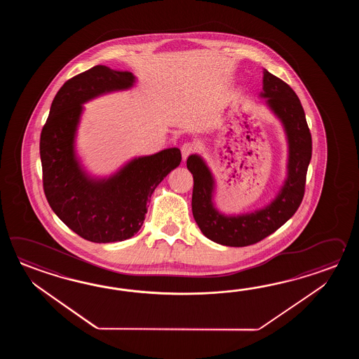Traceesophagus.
I'll use <instances>...</instances> for the list:
<instances>
[{"instance_id":"34e87169","label":"esophagus","mask_w":359,"mask_h":359,"mask_svg":"<svg viewBox=\"0 0 359 359\" xmlns=\"http://www.w3.org/2000/svg\"><path fill=\"white\" fill-rule=\"evenodd\" d=\"M194 151H195V145H194V144H191V142L183 144L182 147H181L183 161H186Z\"/></svg>"}]
</instances>
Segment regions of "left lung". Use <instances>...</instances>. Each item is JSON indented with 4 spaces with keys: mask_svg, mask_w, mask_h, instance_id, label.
Listing matches in <instances>:
<instances>
[{
    "mask_svg": "<svg viewBox=\"0 0 359 359\" xmlns=\"http://www.w3.org/2000/svg\"><path fill=\"white\" fill-rule=\"evenodd\" d=\"M260 99L283 126L287 142L286 177L275 198L252 212L226 214L215 204L217 181L204 158L192 154L187 169L194 176L192 214L198 229L217 244L241 248L255 244L290 219L304 196L305 177L312 158V136L304 109L289 84L263 70Z\"/></svg>",
    "mask_w": 359,
    "mask_h": 359,
    "instance_id": "obj_1",
    "label": "left lung"
}]
</instances>
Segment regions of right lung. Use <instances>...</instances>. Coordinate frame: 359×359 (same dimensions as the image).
<instances>
[{
	"mask_svg": "<svg viewBox=\"0 0 359 359\" xmlns=\"http://www.w3.org/2000/svg\"><path fill=\"white\" fill-rule=\"evenodd\" d=\"M137 82L130 72L96 65L65 82L56 93L41 133L43 190L55 214L76 235L92 243L123 241L145 221L156 186L181 163L177 147L135 156L109 176H95L76 151L84 104Z\"/></svg>",
	"mask_w": 359,
	"mask_h": 359,
	"instance_id": "add662e5",
	"label": "right lung"
}]
</instances>
